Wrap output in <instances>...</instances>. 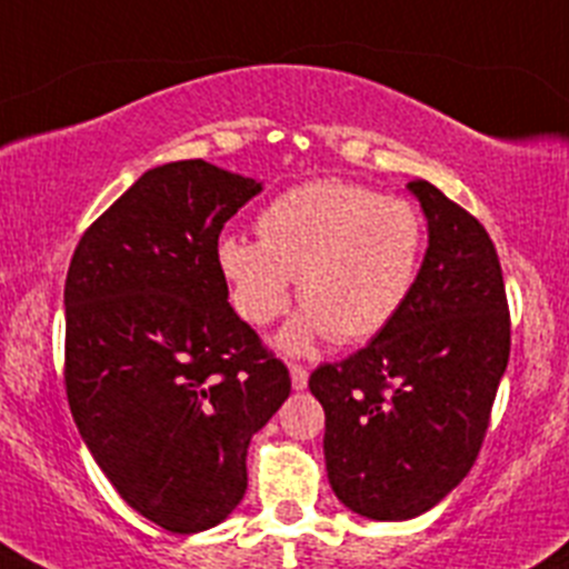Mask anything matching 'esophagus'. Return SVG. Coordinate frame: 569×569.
Returning <instances> with one entry per match:
<instances>
[{
    "label": "esophagus",
    "mask_w": 569,
    "mask_h": 569,
    "mask_svg": "<svg viewBox=\"0 0 569 569\" xmlns=\"http://www.w3.org/2000/svg\"><path fill=\"white\" fill-rule=\"evenodd\" d=\"M289 373H291V387H295L297 392L306 390V385H309V368H302V365H291Z\"/></svg>",
    "instance_id": "1"
}]
</instances>
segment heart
<instances>
[{
    "label": "heart",
    "mask_w": 569,
    "mask_h": 569,
    "mask_svg": "<svg viewBox=\"0 0 569 569\" xmlns=\"http://www.w3.org/2000/svg\"><path fill=\"white\" fill-rule=\"evenodd\" d=\"M258 241L224 236L216 267L249 326H269L291 300L306 306L280 331L286 353L317 339L365 342L385 331L410 300L423 254V219L398 196L345 179H315L260 207Z\"/></svg>",
    "instance_id": "heart-1"
}]
</instances>
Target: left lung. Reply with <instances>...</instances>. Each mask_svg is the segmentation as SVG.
Wrapping results in <instances>:
<instances>
[{
	"label": "left lung",
	"instance_id": "obj_1",
	"mask_svg": "<svg viewBox=\"0 0 569 569\" xmlns=\"http://www.w3.org/2000/svg\"><path fill=\"white\" fill-rule=\"evenodd\" d=\"M407 188L429 227L410 300L362 350L309 379L326 410L328 482L379 522L421 517L469 475L511 353L486 227L423 179Z\"/></svg>",
	"mask_w": 569,
	"mask_h": 569
}]
</instances>
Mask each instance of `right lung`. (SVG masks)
Masks as SVG:
<instances>
[{"instance_id": "right-lung-1", "label": "right lung", "mask_w": 569, "mask_h": 569, "mask_svg": "<svg viewBox=\"0 0 569 569\" xmlns=\"http://www.w3.org/2000/svg\"><path fill=\"white\" fill-rule=\"evenodd\" d=\"M263 184L204 159L142 173L83 232L63 286V385L117 493L171 533L219 525L289 370L227 302L216 247Z\"/></svg>"}]
</instances>
